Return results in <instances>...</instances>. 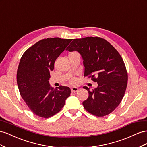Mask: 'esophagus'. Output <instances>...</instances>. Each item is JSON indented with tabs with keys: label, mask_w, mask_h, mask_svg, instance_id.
Wrapping results in <instances>:
<instances>
[{
	"label": "esophagus",
	"mask_w": 147,
	"mask_h": 147,
	"mask_svg": "<svg viewBox=\"0 0 147 147\" xmlns=\"http://www.w3.org/2000/svg\"><path fill=\"white\" fill-rule=\"evenodd\" d=\"M71 92H76L79 90V89H78V87H71Z\"/></svg>",
	"instance_id": "34e87169"
}]
</instances>
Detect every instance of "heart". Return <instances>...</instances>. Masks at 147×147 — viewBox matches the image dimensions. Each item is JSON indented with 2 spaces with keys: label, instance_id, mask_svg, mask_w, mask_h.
Returning <instances> with one entry per match:
<instances>
[{
  "label": "heart",
  "instance_id": "heart-1",
  "mask_svg": "<svg viewBox=\"0 0 147 147\" xmlns=\"http://www.w3.org/2000/svg\"><path fill=\"white\" fill-rule=\"evenodd\" d=\"M72 82H74V80H73V81H72Z\"/></svg>",
  "mask_w": 147,
  "mask_h": 147
}]
</instances>
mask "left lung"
<instances>
[{
    "mask_svg": "<svg viewBox=\"0 0 147 147\" xmlns=\"http://www.w3.org/2000/svg\"><path fill=\"white\" fill-rule=\"evenodd\" d=\"M66 50L80 53L84 66V76H89L98 84L92 90L83 87L89 94L82 102L84 108L98 117L114 111L122 100L127 84L126 68L118 52L108 41L97 37L74 39Z\"/></svg>",
    "mask_w": 147,
    "mask_h": 147,
    "instance_id": "8db88e82",
    "label": "left lung"
}]
</instances>
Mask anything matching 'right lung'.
I'll list each match as a JSON object with an SVG mask.
<instances>
[{"label": "right lung", "instance_id": "1", "mask_svg": "<svg viewBox=\"0 0 147 147\" xmlns=\"http://www.w3.org/2000/svg\"><path fill=\"white\" fill-rule=\"evenodd\" d=\"M72 39L59 37L39 40L21 58L16 80L21 96L35 115L48 118L59 112L69 97L68 87L54 89L50 86V71Z\"/></svg>", "mask_w": 147, "mask_h": 147}]
</instances>
